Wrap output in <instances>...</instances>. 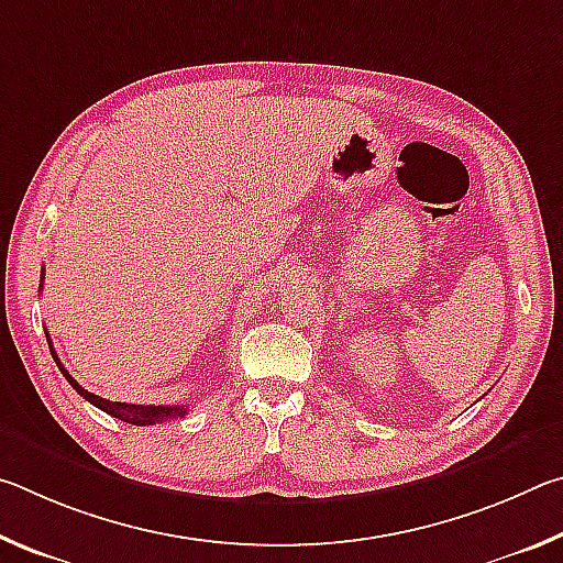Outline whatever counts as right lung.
Returning a JSON list of instances; mask_svg holds the SVG:
<instances>
[{"label": "right lung", "mask_w": 563, "mask_h": 563, "mask_svg": "<svg viewBox=\"0 0 563 563\" xmlns=\"http://www.w3.org/2000/svg\"><path fill=\"white\" fill-rule=\"evenodd\" d=\"M46 338H49V332H46ZM49 350H52L54 362H56V365H59V369H62V375H64L66 379H69V385L76 389V393H79V395H81L84 399H87V402H91L93 407H99V409H103V412H107V415L121 419V422H129V424H136V427H146V424H156V422H168V419L184 417V415L188 412L186 405H180V407L176 405V407H174V405H129V402H109V399H103V397L93 395V393H87V389H84V387H81L79 383H76V379L64 369L59 357H56L52 340H49Z\"/></svg>", "instance_id": "obj_1"}]
</instances>
